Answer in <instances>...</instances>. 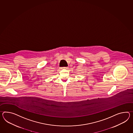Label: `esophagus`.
Here are the masks:
<instances>
[{
    "instance_id": "esophagus-1",
    "label": "esophagus",
    "mask_w": 133,
    "mask_h": 133,
    "mask_svg": "<svg viewBox=\"0 0 133 133\" xmlns=\"http://www.w3.org/2000/svg\"><path fill=\"white\" fill-rule=\"evenodd\" d=\"M63 69H68V67H64V68H63Z\"/></svg>"
}]
</instances>
